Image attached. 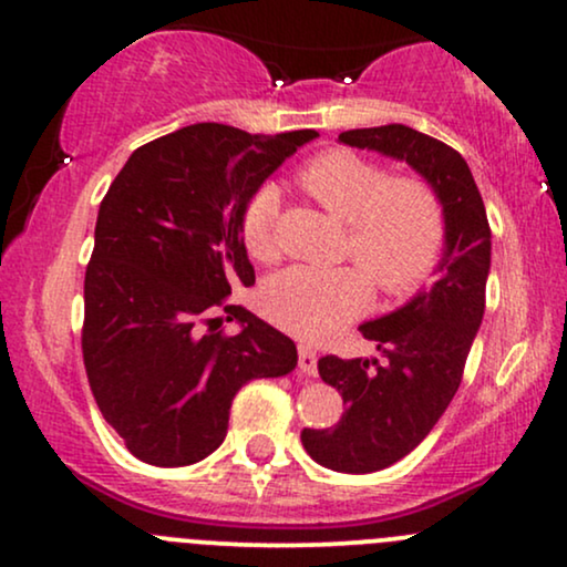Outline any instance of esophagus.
<instances>
[{
    "instance_id": "obj_1",
    "label": "esophagus",
    "mask_w": 567,
    "mask_h": 567,
    "mask_svg": "<svg viewBox=\"0 0 567 567\" xmlns=\"http://www.w3.org/2000/svg\"><path fill=\"white\" fill-rule=\"evenodd\" d=\"M298 368L306 375H315L317 373V351L311 347H298Z\"/></svg>"
}]
</instances>
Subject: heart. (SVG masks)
<instances>
[{"label": "heart", "mask_w": 567, "mask_h": 567, "mask_svg": "<svg viewBox=\"0 0 567 567\" xmlns=\"http://www.w3.org/2000/svg\"><path fill=\"white\" fill-rule=\"evenodd\" d=\"M298 186L347 224L343 256L357 266H290L266 282L264 311L303 341H324L370 303V279L383 296L419 288L445 245V205L421 175H392L381 162L351 148H328L306 159ZM279 192L271 184L250 194L239 218L243 243L258 261H275Z\"/></svg>", "instance_id": "obj_1"}]
</instances>
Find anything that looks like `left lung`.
Wrapping results in <instances>:
<instances>
[{"instance_id": "1", "label": "left lung", "mask_w": 567, "mask_h": 567, "mask_svg": "<svg viewBox=\"0 0 567 567\" xmlns=\"http://www.w3.org/2000/svg\"><path fill=\"white\" fill-rule=\"evenodd\" d=\"M338 141L413 165L437 188L447 220L434 288L360 328L386 360L330 354L317 362L322 381L341 392L347 413L330 429H303L306 453L328 470L368 474L405 458L458 392L485 315L491 224L470 165L447 143L408 125L347 130Z\"/></svg>"}]
</instances>
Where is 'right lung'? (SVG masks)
Instances as JSON below:
<instances>
[{
  "instance_id": "obj_1",
  "label": "right lung",
  "mask_w": 567,
  "mask_h": 567,
  "mask_svg": "<svg viewBox=\"0 0 567 567\" xmlns=\"http://www.w3.org/2000/svg\"><path fill=\"white\" fill-rule=\"evenodd\" d=\"M311 138L199 122L143 143L109 186L84 271L82 357L135 458L197 464L224 442L247 381L296 368V343L229 296L256 282L239 231L247 197ZM216 310L244 330L226 334Z\"/></svg>"
}]
</instances>
